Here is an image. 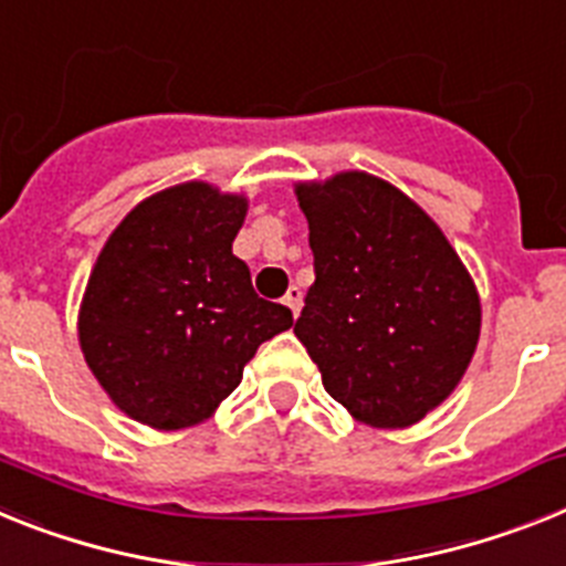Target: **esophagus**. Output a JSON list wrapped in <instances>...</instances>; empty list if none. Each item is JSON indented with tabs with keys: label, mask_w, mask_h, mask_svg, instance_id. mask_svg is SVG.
I'll use <instances>...</instances> for the list:
<instances>
[{
	"label": "esophagus",
	"mask_w": 566,
	"mask_h": 566,
	"mask_svg": "<svg viewBox=\"0 0 566 566\" xmlns=\"http://www.w3.org/2000/svg\"><path fill=\"white\" fill-rule=\"evenodd\" d=\"M302 287L298 284H293V287L287 290V296H284V304L290 307V313H293V318L298 316V311H302Z\"/></svg>",
	"instance_id": "34e87169"
}]
</instances>
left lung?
Here are the masks:
<instances>
[{"label":"left lung","instance_id":"8db88e82","mask_svg":"<svg viewBox=\"0 0 566 566\" xmlns=\"http://www.w3.org/2000/svg\"><path fill=\"white\" fill-rule=\"evenodd\" d=\"M313 273L293 333L324 390L373 427H410L453 392L475 353V284L439 224L387 181L298 185Z\"/></svg>","mask_w":566,"mask_h":566}]
</instances>
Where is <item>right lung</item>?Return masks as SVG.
I'll use <instances>...</instances> for the list:
<instances>
[{"label": "right lung", "instance_id": "right-lung-1", "mask_svg": "<svg viewBox=\"0 0 566 566\" xmlns=\"http://www.w3.org/2000/svg\"><path fill=\"white\" fill-rule=\"evenodd\" d=\"M248 201L188 181L136 205L102 248L78 313L87 367L130 419L199 424L293 313L233 255Z\"/></svg>", "mask_w": 566, "mask_h": 566}]
</instances>
